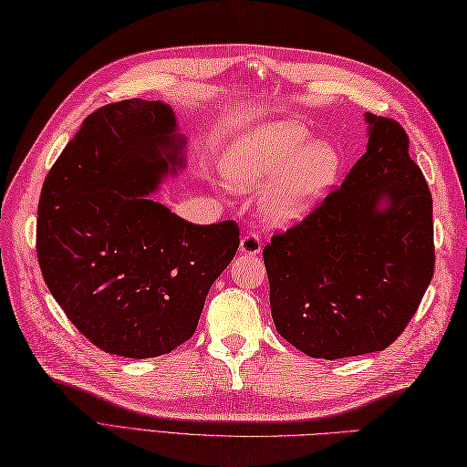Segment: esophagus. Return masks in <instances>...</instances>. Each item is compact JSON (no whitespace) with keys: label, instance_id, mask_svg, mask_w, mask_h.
Listing matches in <instances>:
<instances>
[{"label":"esophagus","instance_id":"esophagus-1","mask_svg":"<svg viewBox=\"0 0 467 467\" xmlns=\"http://www.w3.org/2000/svg\"><path fill=\"white\" fill-rule=\"evenodd\" d=\"M240 252L247 255H257L261 252V240L255 234H245L240 242Z\"/></svg>","mask_w":467,"mask_h":467}]
</instances>
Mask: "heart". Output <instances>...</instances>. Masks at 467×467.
I'll return each instance as SVG.
<instances>
[{"label":"heart","mask_w":467,"mask_h":467,"mask_svg":"<svg viewBox=\"0 0 467 467\" xmlns=\"http://www.w3.org/2000/svg\"><path fill=\"white\" fill-rule=\"evenodd\" d=\"M225 184L240 194L261 192L257 210L271 227H291L309 215L340 172V150L313 139L301 120H269L247 129L220 162Z\"/></svg>","instance_id":"1"}]
</instances>
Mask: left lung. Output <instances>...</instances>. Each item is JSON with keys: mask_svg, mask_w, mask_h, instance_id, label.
Masks as SVG:
<instances>
[{"mask_svg": "<svg viewBox=\"0 0 467 467\" xmlns=\"http://www.w3.org/2000/svg\"><path fill=\"white\" fill-rule=\"evenodd\" d=\"M367 152L338 190L264 249L277 333L313 358L384 350L434 275L431 194L392 119L367 112Z\"/></svg>", "mask_w": 467, "mask_h": 467, "instance_id": "8db88e82", "label": "left lung"}]
</instances>
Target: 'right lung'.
Segmentation results:
<instances>
[{"instance_id":"1","label":"right lung","mask_w":467,"mask_h":467,"mask_svg":"<svg viewBox=\"0 0 467 467\" xmlns=\"http://www.w3.org/2000/svg\"><path fill=\"white\" fill-rule=\"evenodd\" d=\"M184 150L172 107L120 100L85 119L43 182V279L109 355L152 358L186 343L240 247L235 222L196 225L150 198L186 166Z\"/></svg>"}]
</instances>
